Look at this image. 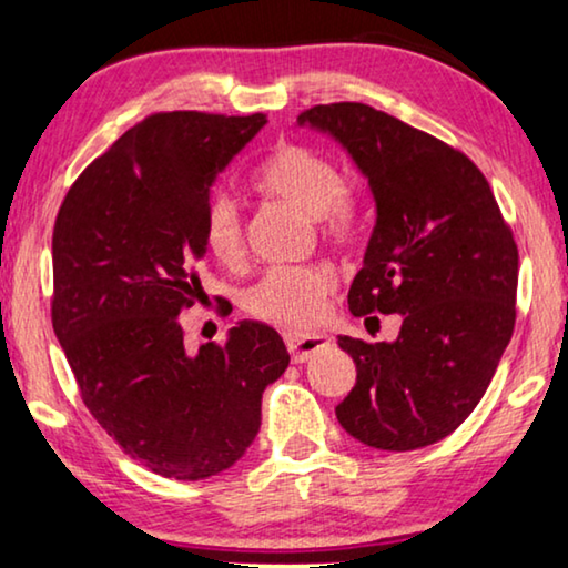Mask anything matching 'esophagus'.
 <instances>
[{"mask_svg": "<svg viewBox=\"0 0 568 568\" xmlns=\"http://www.w3.org/2000/svg\"><path fill=\"white\" fill-rule=\"evenodd\" d=\"M333 341L323 333H307V336H286V348H290L294 364H305L315 354L328 352Z\"/></svg>", "mask_w": 568, "mask_h": 568, "instance_id": "obj_1", "label": "esophagus"}]
</instances>
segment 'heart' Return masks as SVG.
<instances>
[{
	"instance_id": "b5f03b06",
	"label": "heart",
	"mask_w": 568,
	"mask_h": 568,
	"mask_svg": "<svg viewBox=\"0 0 568 568\" xmlns=\"http://www.w3.org/2000/svg\"><path fill=\"white\" fill-rule=\"evenodd\" d=\"M253 189L282 199L333 240L354 230V212L346 199V178L328 154L305 144H278L253 175ZM204 243L222 266H237L245 255L243 222L227 196H214L204 214ZM333 292V274L323 266H278L263 274L245 294V307L261 321L286 331H307L321 321L325 297Z\"/></svg>"
}]
</instances>
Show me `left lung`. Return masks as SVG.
I'll use <instances>...</instances> for the list:
<instances>
[{
	"instance_id": "8db88e82",
	"label": "left lung",
	"mask_w": 568,
	"mask_h": 568,
	"mask_svg": "<svg viewBox=\"0 0 568 568\" xmlns=\"http://www.w3.org/2000/svg\"><path fill=\"white\" fill-rule=\"evenodd\" d=\"M297 126L331 136L375 201L348 310L403 317L395 341L338 336L356 364L338 424L387 453L429 447L473 414L509 346L515 237L484 173L395 115L333 103L310 108Z\"/></svg>"
}]
</instances>
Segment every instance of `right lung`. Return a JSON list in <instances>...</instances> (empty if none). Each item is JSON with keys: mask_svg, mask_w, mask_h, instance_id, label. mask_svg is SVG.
I'll return each mask as SVG.
<instances>
[{"mask_svg": "<svg viewBox=\"0 0 568 568\" xmlns=\"http://www.w3.org/2000/svg\"><path fill=\"white\" fill-rule=\"evenodd\" d=\"M266 115L158 113L69 189L53 227V333L95 422L152 473L201 480L261 429V395L290 367L266 323L189 352L178 323L201 290L204 214L220 173Z\"/></svg>", "mask_w": 568, "mask_h": 568, "instance_id": "add662e5", "label": "right lung"}]
</instances>
